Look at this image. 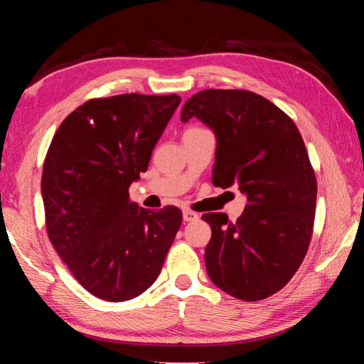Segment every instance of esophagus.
I'll return each mask as SVG.
<instances>
[{"label":"esophagus","instance_id":"1","mask_svg":"<svg viewBox=\"0 0 364 364\" xmlns=\"http://www.w3.org/2000/svg\"><path fill=\"white\" fill-rule=\"evenodd\" d=\"M183 220L186 221V223H189V221H196V220H199V213L191 212V210H184L183 212Z\"/></svg>","mask_w":364,"mask_h":364}]
</instances>
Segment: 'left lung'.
<instances>
[{"instance_id": "obj_1", "label": "left lung", "mask_w": 364, "mask_h": 364, "mask_svg": "<svg viewBox=\"0 0 364 364\" xmlns=\"http://www.w3.org/2000/svg\"><path fill=\"white\" fill-rule=\"evenodd\" d=\"M199 119L215 133L213 184L247 197L234 223L205 213L208 278L245 301L267 299L291 281L310 245L316 178L295 123L263 96L204 90L184 102L181 122Z\"/></svg>"}]
</instances>
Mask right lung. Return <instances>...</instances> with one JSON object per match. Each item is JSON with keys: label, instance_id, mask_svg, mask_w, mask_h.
<instances>
[{"label": "right lung", "instance_id": "1", "mask_svg": "<svg viewBox=\"0 0 364 364\" xmlns=\"http://www.w3.org/2000/svg\"><path fill=\"white\" fill-rule=\"evenodd\" d=\"M180 102L138 93L91 100L49 146L41 176L49 241L97 299L125 301L149 289L180 230V208L147 210L128 194Z\"/></svg>", "mask_w": 364, "mask_h": 364}]
</instances>
